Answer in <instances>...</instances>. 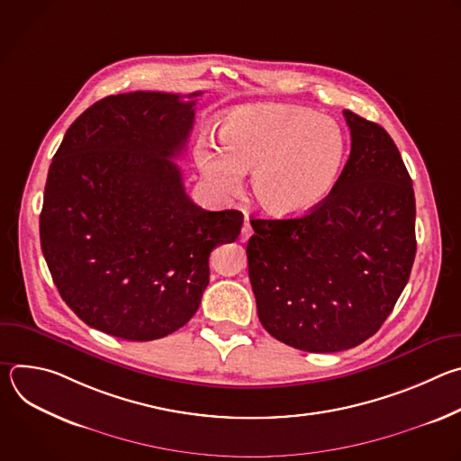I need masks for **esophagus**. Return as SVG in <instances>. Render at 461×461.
I'll return each instance as SVG.
<instances>
[{
  "mask_svg": "<svg viewBox=\"0 0 461 461\" xmlns=\"http://www.w3.org/2000/svg\"><path fill=\"white\" fill-rule=\"evenodd\" d=\"M251 235H253V230H251L249 222L246 221V222H244V226H242V230H240V240H248Z\"/></svg>",
  "mask_w": 461,
  "mask_h": 461,
  "instance_id": "esophagus-1",
  "label": "esophagus"
}]
</instances>
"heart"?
<instances>
[{"mask_svg":"<svg viewBox=\"0 0 461 461\" xmlns=\"http://www.w3.org/2000/svg\"><path fill=\"white\" fill-rule=\"evenodd\" d=\"M221 142L199 140L194 158L221 194L240 189L248 169L258 204L279 217L319 208L336 189L348 139L330 116L288 104L242 105L221 123Z\"/></svg>","mask_w":461,"mask_h":461,"instance_id":"obj_1","label":"heart"}]
</instances>
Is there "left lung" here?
<instances>
[{
  "label": "left lung",
  "mask_w": 461,
  "mask_h": 461,
  "mask_svg": "<svg viewBox=\"0 0 461 461\" xmlns=\"http://www.w3.org/2000/svg\"><path fill=\"white\" fill-rule=\"evenodd\" d=\"M352 149L332 194L295 219H255L248 274L265 330L330 354L372 338L416 257L411 175L386 131L345 111Z\"/></svg>",
  "instance_id": "1"
}]
</instances>
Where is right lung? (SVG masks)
<instances>
[{"instance_id":"add662e5","label":"right lung","mask_w":461,"mask_h":461,"mask_svg":"<svg viewBox=\"0 0 461 461\" xmlns=\"http://www.w3.org/2000/svg\"><path fill=\"white\" fill-rule=\"evenodd\" d=\"M201 95L107 96L52 157L41 251L61 299L100 332L153 341L178 330L199 310L210 253L240 233L242 213L196 206L173 162Z\"/></svg>"}]
</instances>
